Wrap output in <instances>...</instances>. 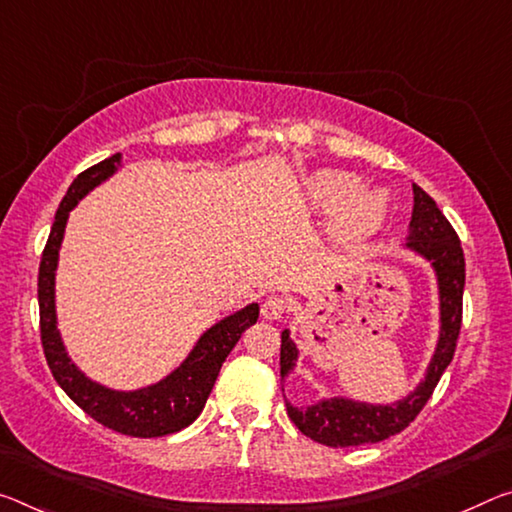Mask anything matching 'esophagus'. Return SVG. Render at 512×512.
<instances>
[{"label": "esophagus", "mask_w": 512, "mask_h": 512, "mask_svg": "<svg viewBox=\"0 0 512 512\" xmlns=\"http://www.w3.org/2000/svg\"><path fill=\"white\" fill-rule=\"evenodd\" d=\"M287 312V303H285V298H280V296H269L262 303V316L266 321H278V319H282V314Z\"/></svg>", "instance_id": "obj_1"}]
</instances>
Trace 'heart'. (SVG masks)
<instances>
[{
	"label": "heart",
	"mask_w": 512,
	"mask_h": 512,
	"mask_svg": "<svg viewBox=\"0 0 512 512\" xmlns=\"http://www.w3.org/2000/svg\"><path fill=\"white\" fill-rule=\"evenodd\" d=\"M300 193L307 207L332 214L330 230L337 237H364L376 230L387 212V193L360 186V177L337 168H319L303 177Z\"/></svg>",
	"instance_id": "heart-1"
}]
</instances>
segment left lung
<instances>
[{"label":"left lung","mask_w":512,"mask_h":512,"mask_svg":"<svg viewBox=\"0 0 512 512\" xmlns=\"http://www.w3.org/2000/svg\"><path fill=\"white\" fill-rule=\"evenodd\" d=\"M415 205L408 225V237L401 243L405 250L419 255L431 264L437 282V300H440V332L424 371V378L403 399L392 403H371L351 399V396H328L312 405L298 408L287 403V415L298 426V431L326 446H360L369 442H383L387 437L401 433L415 419L426 401L431 399L435 385L440 383L444 369L453 360L456 351L460 321H462V289H465V255H462L458 234L435 200L424 189L412 184ZM280 344V376L285 380L296 369L300 351L291 332L282 330ZM285 392V387H282Z\"/></svg>","instance_id":"8db88e82"}]
</instances>
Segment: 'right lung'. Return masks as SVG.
I'll use <instances>...</instances> for the list:
<instances>
[{"label":"right lung","instance_id":"obj_1","mask_svg":"<svg viewBox=\"0 0 512 512\" xmlns=\"http://www.w3.org/2000/svg\"><path fill=\"white\" fill-rule=\"evenodd\" d=\"M120 166H123V154L116 152L109 159L84 170L70 184L66 198L56 209L50 239H47L38 271L40 339H43L45 358L56 383L86 415H91L95 421L116 433L132 437H161L182 431L198 419L209 394H212L225 358L243 332L257 323L259 305L250 303L216 321L212 328H207L198 337L196 346L180 362V367H175L157 383L136 389H113L88 378L72 362L68 348L63 344L59 319H56V269H59V253L63 237H66L70 212L95 186L116 175Z\"/></svg>","mask_w":512,"mask_h":512}]
</instances>
